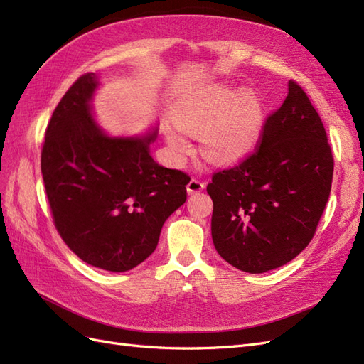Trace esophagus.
<instances>
[{
  "instance_id": "1",
  "label": "esophagus",
  "mask_w": 364,
  "mask_h": 364,
  "mask_svg": "<svg viewBox=\"0 0 364 364\" xmlns=\"http://www.w3.org/2000/svg\"><path fill=\"white\" fill-rule=\"evenodd\" d=\"M204 188H206V184H204L203 181L197 180V178H192L188 186H186V191H188V193H197V192H201Z\"/></svg>"
}]
</instances>
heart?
I'll list each match as a JSON object with an SVG mask.
<instances>
[{"label":"heart","mask_w":364,"mask_h":364,"mask_svg":"<svg viewBox=\"0 0 364 364\" xmlns=\"http://www.w3.org/2000/svg\"><path fill=\"white\" fill-rule=\"evenodd\" d=\"M166 141L176 158L192 151L190 136H200L201 152L218 164L238 163L252 151L264 123L263 102L255 92L225 85L203 87L173 112Z\"/></svg>","instance_id":"heart-1"}]
</instances>
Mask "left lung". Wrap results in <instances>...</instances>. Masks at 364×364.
I'll list each match as a JSON object with an SVG mask.
<instances>
[{
  "mask_svg": "<svg viewBox=\"0 0 364 364\" xmlns=\"http://www.w3.org/2000/svg\"><path fill=\"white\" fill-rule=\"evenodd\" d=\"M333 158L304 90L289 81L284 102L266 119L257 152L208 184L212 240L229 264L272 271L311 243L328 203Z\"/></svg>",
  "mask_w": 364,
  "mask_h": 364,
  "instance_id": "obj_1",
  "label": "left lung"
}]
</instances>
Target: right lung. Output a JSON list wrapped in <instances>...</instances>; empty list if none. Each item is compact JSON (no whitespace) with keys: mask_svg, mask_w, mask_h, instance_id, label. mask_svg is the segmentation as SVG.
<instances>
[{"mask_svg":"<svg viewBox=\"0 0 364 364\" xmlns=\"http://www.w3.org/2000/svg\"><path fill=\"white\" fill-rule=\"evenodd\" d=\"M97 73L78 78L53 110L41 172L55 226L90 266L126 272L151 255L164 221L183 206L189 175L151 155L158 124L109 135L93 115Z\"/></svg>","mask_w":364,"mask_h":364,"instance_id":"1","label":"right lung"}]
</instances>
